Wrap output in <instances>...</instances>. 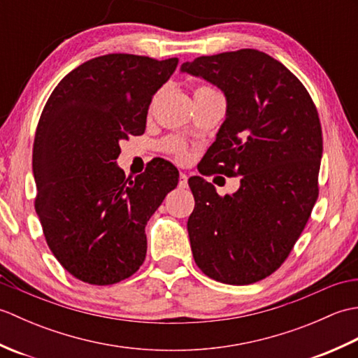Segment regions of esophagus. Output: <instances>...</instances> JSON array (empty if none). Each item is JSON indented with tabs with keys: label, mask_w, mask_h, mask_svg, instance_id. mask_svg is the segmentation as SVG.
I'll return each instance as SVG.
<instances>
[{
	"label": "esophagus",
	"mask_w": 358,
	"mask_h": 358,
	"mask_svg": "<svg viewBox=\"0 0 358 358\" xmlns=\"http://www.w3.org/2000/svg\"><path fill=\"white\" fill-rule=\"evenodd\" d=\"M178 186L181 189H185L187 186V175L185 172H180V181H178Z\"/></svg>",
	"instance_id": "esophagus-1"
}]
</instances>
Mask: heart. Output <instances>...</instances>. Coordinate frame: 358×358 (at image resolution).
Instances as JSON below:
<instances>
[{
  "instance_id": "b5f03b06",
  "label": "heart",
  "mask_w": 358,
  "mask_h": 358,
  "mask_svg": "<svg viewBox=\"0 0 358 358\" xmlns=\"http://www.w3.org/2000/svg\"><path fill=\"white\" fill-rule=\"evenodd\" d=\"M208 90H214V89H210L208 86H200V87L195 89V95L201 94V92H208ZM162 148L166 152L172 154L177 159H180V162H183V159L187 158L186 144H185L183 140L178 138V136H167V138L162 143Z\"/></svg>"
}]
</instances>
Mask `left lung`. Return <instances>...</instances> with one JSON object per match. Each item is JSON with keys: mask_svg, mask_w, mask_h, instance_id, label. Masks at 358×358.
Instances as JSON below:
<instances>
[{"mask_svg": "<svg viewBox=\"0 0 358 358\" xmlns=\"http://www.w3.org/2000/svg\"><path fill=\"white\" fill-rule=\"evenodd\" d=\"M181 71L218 86L227 100L226 120L199 172L241 175L238 191L224 196L203 177L189 178L194 260L222 283H255L285 263L318 199L317 108L291 71L257 49L199 57Z\"/></svg>", "mask_w": 358, "mask_h": 358, "instance_id": "left-lung-1", "label": "left lung"}]
</instances>
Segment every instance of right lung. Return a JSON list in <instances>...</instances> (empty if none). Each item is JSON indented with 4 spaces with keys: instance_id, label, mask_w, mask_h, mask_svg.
Listing matches in <instances>:
<instances>
[{
    "instance_id": "1",
    "label": "right lung",
    "mask_w": 358,
    "mask_h": 358,
    "mask_svg": "<svg viewBox=\"0 0 358 358\" xmlns=\"http://www.w3.org/2000/svg\"><path fill=\"white\" fill-rule=\"evenodd\" d=\"M178 58L109 53L83 63L53 89L38 121L32 166L35 210L52 254L89 285H113L140 269L146 227L178 185L166 159L135 180L117 166L120 141L141 135L154 94Z\"/></svg>"
}]
</instances>
